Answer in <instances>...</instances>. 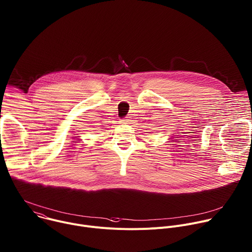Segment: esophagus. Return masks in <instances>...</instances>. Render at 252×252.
Masks as SVG:
<instances>
[{"label":"esophagus","mask_w":252,"mask_h":252,"mask_svg":"<svg viewBox=\"0 0 252 252\" xmlns=\"http://www.w3.org/2000/svg\"><path fill=\"white\" fill-rule=\"evenodd\" d=\"M130 119H129V117H126V119H124V120H122V123L123 124H130Z\"/></svg>","instance_id":"esophagus-1"}]
</instances>
